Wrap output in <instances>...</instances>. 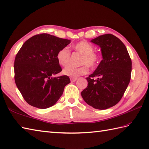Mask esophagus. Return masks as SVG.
Here are the masks:
<instances>
[{
    "mask_svg": "<svg viewBox=\"0 0 149 149\" xmlns=\"http://www.w3.org/2000/svg\"><path fill=\"white\" fill-rule=\"evenodd\" d=\"M77 80V78H71V79H70L71 82H75Z\"/></svg>",
    "mask_w": 149,
    "mask_h": 149,
    "instance_id": "obj_1",
    "label": "esophagus"
}]
</instances>
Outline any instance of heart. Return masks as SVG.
Here are the masks:
<instances>
[{"instance_id": "1", "label": "heart", "mask_w": 149, "mask_h": 149, "mask_svg": "<svg viewBox=\"0 0 149 149\" xmlns=\"http://www.w3.org/2000/svg\"><path fill=\"white\" fill-rule=\"evenodd\" d=\"M75 51L80 53L82 55L81 64L83 65L79 67L68 66L63 69V74L66 76L72 78H77L82 75L86 74L88 72L89 66L91 68H94L99 62L100 56L94 51V47L86 41H81L73 46ZM70 58V52L67 47L59 50L56 54V59L59 65L62 66H66L69 64Z\"/></svg>"}]
</instances>
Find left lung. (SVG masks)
Here are the masks:
<instances>
[{
    "label": "left lung",
    "mask_w": 149,
    "mask_h": 149,
    "mask_svg": "<svg viewBox=\"0 0 149 149\" xmlns=\"http://www.w3.org/2000/svg\"><path fill=\"white\" fill-rule=\"evenodd\" d=\"M91 42L100 47L102 60L86 78L88 86L81 96L93 108L106 109L116 105L127 89L131 79V59L124 44L113 34L99 36Z\"/></svg>",
    "instance_id": "obj_1"
}]
</instances>
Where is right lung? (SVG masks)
Segmentation results:
<instances>
[{
	"label": "right lung",
	"instance_id": "obj_1",
	"mask_svg": "<svg viewBox=\"0 0 149 149\" xmlns=\"http://www.w3.org/2000/svg\"><path fill=\"white\" fill-rule=\"evenodd\" d=\"M70 42L43 33L30 38L22 46L15 59V81L31 106L39 109L54 106L70 83L66 75L53 77L62 70L57 53Z\"/></svg>",
	"mask_w": 149,
	"mask_h": 149
}]
</instances>
